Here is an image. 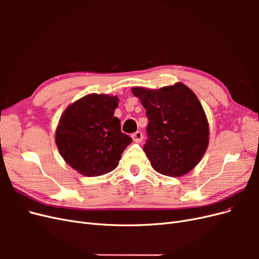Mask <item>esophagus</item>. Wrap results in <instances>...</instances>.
<instances>
[{
	"instance_id": "esophagus-1",
	"label": "esophagus",
	"mask_w": 259,
	"mask_h": 259,
	"mask_svg": "<svg viewBox=\"0 0 259 259\" xmlns=\"http://www.w3.org/2000/svg\"><path fill=\"white\" fill-rule=\"evenodd\" d=\"M132 138H133V140H134L135 143H140V142H143L144 135H143L142 132H136V133H134V134L132 135Z\"/></svg>"
}]
</instances>
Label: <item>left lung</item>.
<instances>
[{"mask_svg": "<svg viewBox=\"0 0 259 259\" xmlns=\"http://www.w3.org/2000/svg\"><path fill=\"white\" fill-rule=\"evenodd\" d=\"M132 92L147 111L144 151L153 169L170 177L189 173L209 142L207 117L197 95L180 82L160 90L136 86Z\"/></svg>", "mask_w": 259, "mask_h": 259, "instance_id": "obj_1", "label": "left lung"}]
</instances>
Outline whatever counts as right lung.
<instances>
[{
    "mask_svg": "<svg viewBox=\"0 0 259 259\" xmlns=\"http://www.w3.org/2000/svg\"><path fill=\"white\" fill-rule=\"evenodd\" d=\"M119 98L90 94L61 114L55 133L60 155L77 173L95 177L113 170L132 138L121 132L114 116Z\"/></svg>",
    "mask_w": 259,
    "mask_h": 259,
    "instance_id": "add662e5",
    "label": "right lung"
}]
</instances>
